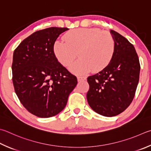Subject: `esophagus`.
I'll return each instance as SVG.
<instances>
[{"mask_svg":"<svg viewBox=\"0 0 151 151\" xmlns=\"http://www.w3.org/2000/svg\"><path fill=\"white\" fill-rule=\"evenodd\" d=\"M77 79H78V81H83L86 80V77L84 76H78L77 77Z\"/></svg>","mask_w":151,"mask_h":151,"instance_id":"esophagus-1","label":"esophagus"}]
</instances>
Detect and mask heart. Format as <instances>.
<instances>
[{
  "instance_id": "obj_1",
  "label": "heart",
  "mask_w": 151,
  "mask_h": 151,
  "mask_svg": "<svg viewBox=\"0 0 151 151\" xmlns=\"http://www.w3.org/2000/svg\"><path fill=\"white\" fill-rule=\"evenodd\" d=\"M116 43L108 32L97 28H80L68 32L63 41H57L53 51L64 67H69L78 55L79 59L70 69L76 74L90 70L100 71L106 68L114 55Z\"/></svg>"
}]
</instances>
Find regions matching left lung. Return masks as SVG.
Masks as SVG:
<instances>
[{"label": "left lung", "instance_id": "8db88e82", "mask_svg": "<svg viewBox=\"0 0 151 151\" xmlns=\"http://www.w3.org/2000/svg\"><path fill=\"white\" fill-rule=\"evenodd\" d=\"M116 43L114 55L106 68L88 77L86 98L93 110L106 117L116 116L127 109L135 96L140 63L133 44L111 30Z\"/></svg>", "mask_w": 151, "mask_h": 151}]
</instances>
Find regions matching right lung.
Here are the masks:
<instances>
[{
    "instance_id": "1",
    "label": "right lung",
    "mask_w": 151,
    "mask_h": 151,
    "mask_svg": "<svg viewBox=\"0 0 151 151\" xmlns=\"http://www.w3.org/2000/svg\"><path fill=\"white\" fill-rule=\"evenodd\" d=\"M67 28L33 33L14 51L12 82L19 100L29 113L50 117L65 108L77 78L58 62L53 46Z\"/></svg>"
}]
</instances>
